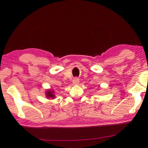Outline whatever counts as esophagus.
Wrapping results in <instances>:
<instances>
[{"mask_svg":"<svg viewBox=\"0 0 148 148\" xmlns=\"http://www.w3.org/2000/svg\"><path fill=\"white\" fill-rule=\"evenodd\" d=\"M79 79L77 78V77H75V78H74L73 80H72V84L74 85H77L79 84Z\"/></svg>","mask_w":148,"mask_h":148,"instance_id":"34e87169","label":"esophagus"}]
</instances>
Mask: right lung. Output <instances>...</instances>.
<instances>
[{"mask_svg": "<svg viewBox=\"0 0 148 148\" xmlns=\"http://www.w3.org/2000/svg\"><path fill=\"white\" fill-rule=\"evenodd\" d=\"M46 97H47L48 99H56V95H55V92L54 90L49 89H47L46 91Z\"/></svg>", "mask_w": 148, "mask_h": 148, "instance_id": "1", "label": "right lung"}]
</instances>
